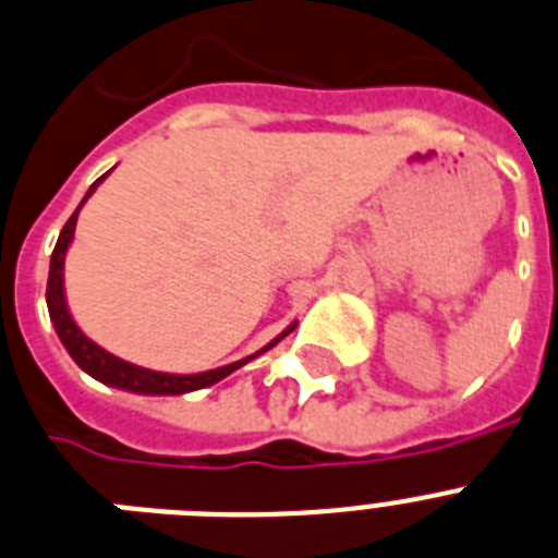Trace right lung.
Instances as JSON below:
<instances>
[{
	"label": "right lung",
	"instance_id": "right-lung-1",
	"mask_svg": "<svg viewBox=\"0 0 558 558\" xmlns=\"http://www.w3.org/2000/svg\"><path fill=\"white\" fill-rule=\"evenodd\" d=\"M107 174L89 185V192L84 194L81 206L75 208L73 217L66 220L64 228H61L59 242H56V247H52V256H50V276H47V311H50V322H52V327H56V332H59L64 350L70 352V359H73L75 364L84 369V373L93 375V378L101 380V384H107V387H116V389H123V392H135V395L197 392V389L211 387V384H217V380H222V378H228L231 373H236L240 366H245L247 361H254L256 355H262V352H268L270 347L279 344V341H282V338L288 336L293 327H296V322H293V325H288L282 332H279V336L274 338V341H268V344L262 347V350H256L254 355H247V359H240V361H233V364L217 366V369H206V373H192V375L157 373V369H146V366L130 364V361L118 359V355H112L109 350H104L101 344H95L93 338H89L87 332L75 325L73 313H70V304H66L64 259H66V251H70V245H73L78 211L84 208V203L93 197L95 189H98V185L107 180Z\"/></svg>",
	"mask_w": 558,
	"mask_h": 558
}]
</instances>
